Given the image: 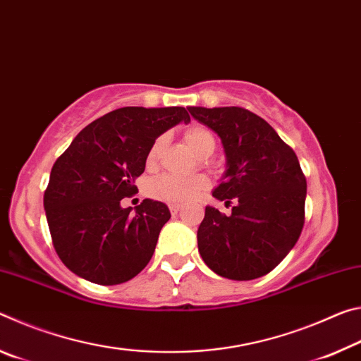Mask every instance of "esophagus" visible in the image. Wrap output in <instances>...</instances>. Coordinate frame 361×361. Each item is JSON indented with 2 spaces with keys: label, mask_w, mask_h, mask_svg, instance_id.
Returning a JSON list of instances; mask_svg holds the SVG:
<instances>
[{
  "label": "esophagus",
  "mask_w": 361,
  "mask_h": 361,
  "mask_svg": "<svg viewBox=\"0 0 361 361\" xmlns=\"http://www.w3.org/2000/svg\"><path fill=\"white\" fill-rule=\"evenodd\" d=\"M169 209H170V213H178L181 209H183V205H180V204H169Z\"/></svg>",
  "instance_id": "1"
}]
</instances>
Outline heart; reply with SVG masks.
<instances>
[{
    "label": "heart",
    "instance_id": "1",
    "mask_svg": "<svg viewBox=\"0 0 361 361\" xmlns=\"http://www.w3.org/2000/svg\"><path fill=\"white\" fill-rule=\"evenodd\" d=\"M186 145L191 148L195 154L199 156H210L215 149V138L212 132L205 129L204 126L194 124L189 126L183 133ZM164 138L159 137L149 148L148 166L156 164L159 152L162 149ZM210 186V180L205 175H194V176H175V175H164L161 178L154 180L148 188L151 197L166 200V202H189V200L197 199L207 188Z\"/></svg>",
    "mask_w": 361,
    "mask_h": 361
}]
</instances>
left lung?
Returning <instances> with one entry per match:
<instances>
[{
    "instance_id": "obj_1",
    "label": "left lung",
    "mask_w": 361,
    "mask_h": 361,
    "mask_svg": "<svg viewBox=\"0 0 361 361\" xmlns=\"http://www.w3.org/2000/svg\"><path fill=\"white\" fill-rule=\"evenodd\" d=\"M194 119L218 133L228 161L213 197L234 204L226 216L205 207L199 253L218 276H266L295 247L304 226L307 183L288 145L267 122L239 106H189Z\"/></svg>"
}]
</instances>
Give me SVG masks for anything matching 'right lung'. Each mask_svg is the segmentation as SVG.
<instances>
[{
    "label": "right lung",
    "mask_w": 361,
    "mask_h": 361,
    "mask_svg": "<svg viewBox=\"0 0 361 361\" xmlns=\"http://www.w3.org/2000/svg\"><path fill=\"white\" fill-rule=\"evenodd\" d=\"M181 121H191L183 106L114 109L84 127L54 164L46 218L59 258L76 276L118 285L148 264L169 207L145 199L132 213L121 200L138 192L156 138Z\"/></svg>",
    "instance_id": "1"
}]
</instances>
